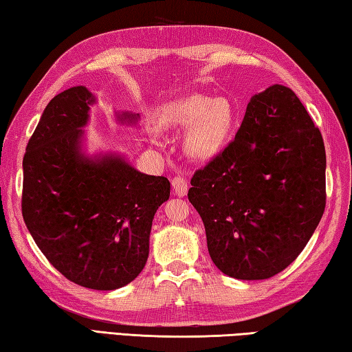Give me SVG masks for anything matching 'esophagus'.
Returning <instances> with one entry per match:
<instances>
[{
  "mask_svg": "<svg viewBox=\"0 0 352 352\" xmlns=\"http://www.w3.org/2000/svg\"><path fill=\"white\" fill-rule=\"evenodd\" d=\"M171 186H173V192H175L176 196H179V198H182V196L187 195V190H188V184H187V179H184V177H173L171 179Z\"/></svg>",
  "mask_w": 352,
  "mask_h": 352,
  "instance_id": "esophagus-1",
  "label": "esophagus"
}]
</instances>
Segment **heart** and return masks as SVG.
I'll use <instances>...</instances> for the list:
<instances>
[{
    "label": "heart",
    "instance_id": "obj_1",
    "mask_svg": "<svg viewBox=\"0 0 352 352\" xmlns=\"http://www.w3.org/2000/svg\"><path fill=\"white\" fill-rule=\"evenodd\" d=\"M162 129L186 128L184 150L190 157L204 160L217 154L229 139L233 111L224 98L193 94L166 103L157 117ZM151 140L160 144L159 131H151Z\"/></svg>",
    "mask_w": 352,
    "mask_h": 352
}]
</instances>
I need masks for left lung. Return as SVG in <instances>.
I'll list each match as a JSON object with an SVG mask.
<instances>
[{
  "instance_id": "left-lung-1",
  "label": "left lung",
  "mask_w": 352,
  "mask_h": 352,
  "mask_svg": "<svg viewBox=\"0 0 352 352\" xmlns=\"http://www.w3.org/2000/svg\"><path fill=\"white\" fill-rule=\"evenodd\" d=\"M192 186L188 201L214 266L236 280L270 278L301 254L323 217L322 133L291 88L269 86L250 98L235 140Z\"/></svg>"
}]
</instances>
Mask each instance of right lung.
Listing matches in <instances>:
<instances>
[{"label": "right lung", "instance_id": "1", "mask_svg": "<svg viewBox=\"0 0 352 352\" xmlns=\"http://www.w3.org/2000/svg\"><path fill=\"white\" fill-rule=\"evenodd\" d=\"M96 97L85 86L55 96L23 159L21 210L47 261L78 286L114 291L145 267L154 213L170 181L140 173L117 153L83 151ZM122 123L139 114L116 113Z\"/></svg>", "mask_w": 352, "mask_h": 352}]
</instances>
